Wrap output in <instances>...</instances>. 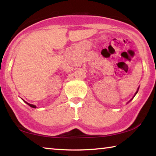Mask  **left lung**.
Listing matches in <instances>:
<instances>
[{
	"mask_svg": "<svg viewBox=\"0 0 156 156\" xmlns=\"http://www.w3.org/2000/svg\"><path fill=\"white\" fill-rule=\"evenodd\" d=\"M137 93H138V91H137L136 92V94H135V96H136V94H137Z\"/></svg>",
	"mask_w": 156,
	"mask_h": 156,
	"instance_id": "left-lung-1",
	"label": "left lung"
}]
</instances>
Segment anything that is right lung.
<instances>
[{"mask_svg": "<svg viewBox=\"0 0 156 156\" xmlns=\"http://www.w3.org/2000/svg\"><path fill=\"white\" fill-rule=\"evenodd\" d=\"M26 103H27L29 106H30L31 107H33V108H36V106L35 105H31V104H30V103H28V102H25Z\"/></svg>", "mask_w": 156, "mask_h": 156, "instance_id": "obj_1", "label": "right lung"}]
</instances>
